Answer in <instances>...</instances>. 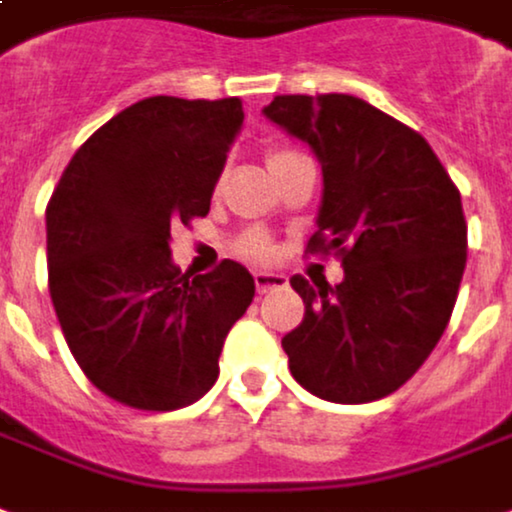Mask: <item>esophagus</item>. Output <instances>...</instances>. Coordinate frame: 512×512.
Segmentation results:
<instances>
[{
    "mask_svg": "<svg viewBox=\"0 0 512 512\" xmlns=\"http://www.w3.org/2000/svg\"><path fill=\"white\" fill-rule=\"evenodd\" d=\"M253 283H256L259 294H264V292H272V289H281V286H286V275H281V272H270V270H256L253 272Z\"/></svg>",
    "mask_w": 512,
    "mask_h": 512,
    "instance_id": "obj_1",
    "label": "esophagus"
}]
</instances>
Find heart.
<instances>
[{
	"instance_id": "obj_1",
	"label": "heart",
	"mask_w": 512,
	"mask_h": 512,
	"mask_svg": "<svg viewBox=\"0 0 512 512\" xmlns=\"http://www.w3.org/2000/svg\"><path fill=\"white\" fill-rule=\"evenodd\" d=\"M294 158H302L300 149L294 147H275L267 155V169H275V166H281V163H286V160H294ZM240 253L245 256V259H267L270 256V245H267V240L264 237H259V234H251V237H245V240L240 242Z\"/></svg>"
}]
</instances>
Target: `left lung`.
Wrapping results in <instances>:
<instances>
[{"mask_svg": "<svg viewBox=\"0 0 512 512\" xmlns=\"http://www.w3.org/2000/svg\"><path fill=\"white\" fill-rule=\"evenodd\" d=\"M267 119L322 163L324 196L311 253H335L338 286L313 289L283 335L289 371L333 404L395 393L434 352L466 267L461 193L417 130L352 95H278Z\"/></svg>", "mask_w": 512, "mask_h": 512, "instance_id": "left-lung-1", "label": "left lung"}]
</instances>
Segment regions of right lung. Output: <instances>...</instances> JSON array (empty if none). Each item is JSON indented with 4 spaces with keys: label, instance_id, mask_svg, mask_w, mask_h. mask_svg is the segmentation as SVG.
I'll list each match as a JSON object with an SVG mask.
<instances>
[{
    "label": "right lung",
    "instance_id": "add662e5",
    "mask_svg": "<svg viewBox=\"0 0 512 512\" xmlns=\"http://www.w3.org/2000/svg\"><path fill=\"white\" fill-rule=\"evenodd\" d=\"M240 98L138 100L78 147L46 207L48 292L70 352L100 393L174 412L218 379L231 324L256 283L223 259L190 278L171 264V223L204 218Z\"/></svg>",
    "mask_w": 512,
    "mask_h": 512
}]
</instances>
